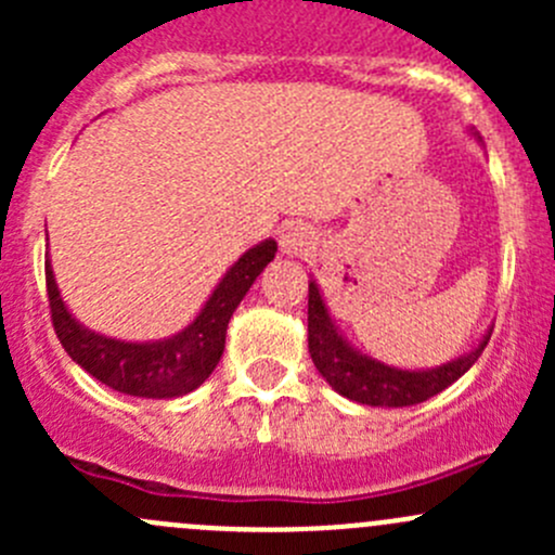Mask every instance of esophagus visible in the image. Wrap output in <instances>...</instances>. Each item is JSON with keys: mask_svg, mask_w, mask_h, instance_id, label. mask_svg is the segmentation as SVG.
I'll return each mask as SVG.
<instances>
[{"mask_svg": "<svg viewBox=\"0 0 555 555\" xmlns=\"http://www.w3.org/2000/svg\"><path fill=\"white\" fill-rule=\"evenodd\" d=\"M313 244H317V236H313L311 228L306 225H287L279 233V246H282L284 255L289 257L306 255V251L313 249Z\"/></svg>", "mask_w": 555, "mask_h": 555, "instance_id": "esophagus-1", "label": "esophagus"}]
</instances>
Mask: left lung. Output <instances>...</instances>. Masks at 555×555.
Wrapping results in <instances>:
<instances>
[{
  "mask_svg": "<svg viewBox=\"0 0 555 555\" xmlns=\"http://www.w3.org/2000/svg\"><path fill=\"white\" fill-rule=\"evenodd\" d=\"M469 133L480 142L475 128H469ZM489 338L491 327L486 330L483 338L473 349L453 357L443 365L413 367V371L411 367L386 365V362L365 354V351H360L346 340L335 319L330 317L317 279L311 276L309 282V351L313 365L340 397L360 402V405L408 408L429 400L438 391L449 389L453 382H459L478 362Z\"/></svg>",
  "mask_w": 555,
  "mask_h": 555,
  "instance_id": "obj_1",
  "label": "left lung"
}]
</instances>
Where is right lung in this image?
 <instances>
[{
	"instance_id": "add662e5",
	"label": "right lung",
	"mask_w": 555,
	"mask_h": 555,
	"mask_svg": "<svg viewBox=\"0 0 555 555\" xmlns=\"http://www.w3.org/2000/svg\"><path fill=\"white\" fill-rule=\"evenodd\" d=\"M273 255H276L273 238L249 246L217 282L193 322L169 338L158 340H122L86 327L61 298L48 255L44 282H48L55 335L66 354L82 371L120 395L147 397V400H171V397L190 395L211 376L220 362L225 351L228 322L262 268L273 260Z\"/></svg>"
}]
</instances>
